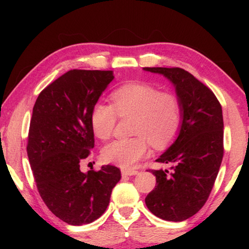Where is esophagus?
Wrapping results in <instances>:
<instances>
[{
    "instance_id": "34e87169",
    "label": "esophagus",
    "mask_w": 249,
    "mask_h": 249,
    "mask_svg": "<svg viewBox=\"0 0 249 249\" xmlns=\"http://www.w3.org/2000/svg\"><path fill=\"white\" fill-rule=\"evenodd\" d=\"M137 170H132V169H122V175L123 176H135L137 175Z\"/></svg>"
}]
</instances>
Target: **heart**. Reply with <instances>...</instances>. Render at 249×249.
<instances>
[{"instance_id": "obj_1", "label": "heart", "mask_w": 249, "mask_h": 249, "mask_svg": "<svg viewBox=\"0 0 249 249\" xmlns=\"http://www.w3.org/2000/svg\"><path fill=\"white\" fill-rule=\"evenodd\" d=\"M111 104L96 103L91 111V125L101 140H108L114 132L119 116L132 117V134L136 136L117 140L104 147L105 161L122 168L136 165L148 154L149 142L156 149L170 144L179 132L182 104L172 92L147 83H127L109 95Z\"/></svg>"}]
</instances>
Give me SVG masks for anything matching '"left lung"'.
I'll list each match as a JSON object with an SVG mask.
<instances>
[{
	"label": "left lung",
	"mask_w": 249,
	"mask_h": 249,
	"mask_svg": "<svg viewBox=\"0 0 249 249\" xmlns=\"http://www.w3.org/2000/svg\"><path fill=\"white\" fill-rule=\"evenodd\" d=\"M169 79L182 104V122L174 144L156 160L170 170H151L155 189L147 208L165 221L181 222L195 215L212 191L224 155L222 107L205 84L181 68H144Z\"/></svg>",
	"instance_id": "8db88e82"
}]
</instances>
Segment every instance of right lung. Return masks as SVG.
<instances>
[{"instance_id": "1", "label": "right lung", "mask_w": 249, "mask_h": 249, "mask_svg": "<svg viewBox=\"0 0 249 249\" xmlns=\"http://www.w3.org/2000/svg\"><path fill=\"white\" fill-rule=\"evenodd\" d=\"M113 79L111 70H70L46 87L33 107L27 156L34 178L47 208L70 225L102 215L121 179L111 165L80 170L94 147L92 107Z\"/></svg>"}]
</instances>
